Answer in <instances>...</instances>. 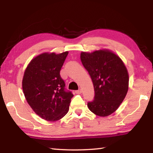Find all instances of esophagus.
I'll return each mask as SVG.
<instances>
[{"label":"esophagus","instance_id":"esophagus-1","mask_svg":"<svg viewBox=\"0 0 153 153\" xmlns=\"http://www.w3.org/2000/svg\"><path fill=\"white\" fill-rule=\"evenodd\" d=\"M82 92V90H81V89H79L78 90H76V94H81Z\"/></svg>","mask_w":153,"mask_h":153}]
</instances>
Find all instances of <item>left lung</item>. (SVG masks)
I'll list each match as a JSON object with an SVG mask.
<instances>
[{
	"label": "left lung",
	"instance_id": "obj_1",
	"mask_svg": "<svg viewBox=\"0 0 153 153\" xmlns=\"http://www.w3.org/2000/svg\"><path fill=\"white\" fill-rule=\"evenodd\" d=\"M80 59L94 85V99L88 102V107L98 116L110 115L120 107L128 92V69L120 56L107 49L82 52Z\"/></svg>",
	"mask_w": 153,
	"mask_h": 153
}]
</instances>
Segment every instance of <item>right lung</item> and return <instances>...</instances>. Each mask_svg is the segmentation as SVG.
<instances>
[{
	"label": "right lung",
	"instance_id": "obj_1",
	"mask_svg": "<svg viewBox=\"0 0 153 153\" xmlns=\"http://www.w3.org/2000/svg\"><path fill=\"white\" fill-rule=\"evenodd\" d=\"M68 51L44 53L31 60L24 71L22 88L32 110L46 121L61 120L69 111L71 92L65 90L60 71Z\"/></svg>",
	"mask_w": 153,
	"mask_h": 153
}]
</instances>
